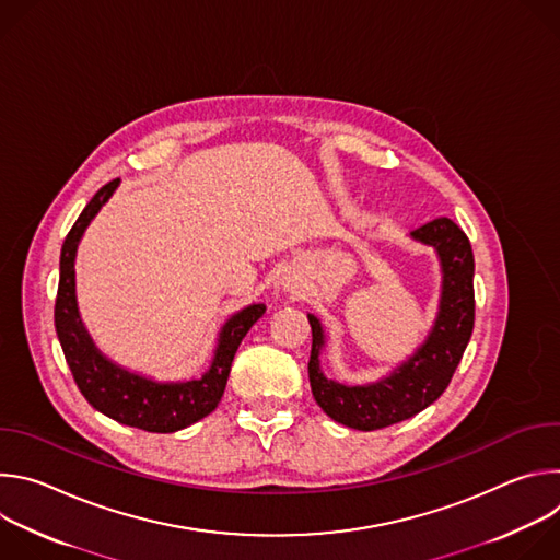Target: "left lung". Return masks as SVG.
<instances>
[{
	"instance_id": "left-lung-1",
	"label": "left lung",
	"mask_w": 560,
	"mask_h": 560,
	"mask_svg": "<svg viewBox=\"0 0 560 560\" xmlns=\"http://www.w3.org/2000/svg\"><path fill=\"white\" fill-rule=\"evenodd\" d=\"M410 234L439 253L443 292L428 341L392 376L352 387L326 378L318 365L324 328L316 316L307 314L312 328L307 374L314 401L330 419L354 430H381L432 406L450 385L474 330V255L467 234L447 217H439Z\"/></svg>"
}]
</instances>
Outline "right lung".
<instances>
[{
  "label": "right lung",
  "mask_w": 560,
  "mask_h": 560,
  "mask_svg": "<svg viewBox=\"0 0 560 560\" xmlns=\"http://www.w3.org/2000/svg\"><path fill=\"white\" fill-rule=\"evenodd\" d=\"M117 186L119 179L102 186L63 238L55 299V328L72 378L95 410L130 428L168 434L197 423L219 406L236 348L259 322L266 305L253 303L230 318L219 335L212 365L201 378L186 383H154L110 363L93 346L82 322H79L74 301V253L86 225L110 199Z\"/></svg>",
  "instance_id": "right-lung-1"
}]
</instances>
